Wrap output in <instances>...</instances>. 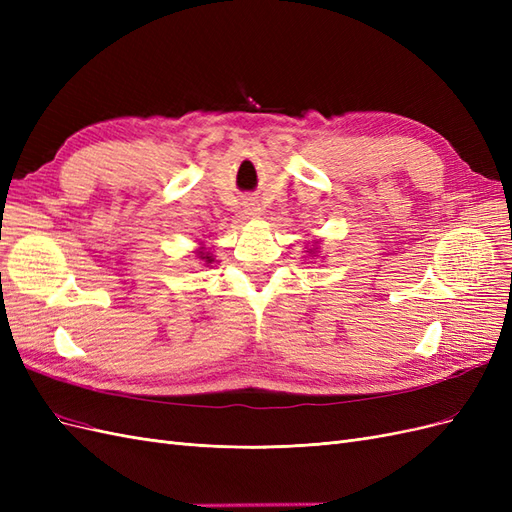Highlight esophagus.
I'll use <instances>...</instances> for the list:
<instances>
[{
	"mask_svg": "<svg viewBox=\"0 0 512 512\" xmlns=\"http://www.w3.org/2000/svg\"><path fill=\"white\" fill-rule=\"evenodd\" d=\"M245 213L252 215V218H256V215H260V207L256 203H247L245 205Z\"/></svg>",
	"mask_w": 512,
	"mask_h": 512,
	"instance_id": "obj_1",
	"label": "esophagus"
}]
</instances>
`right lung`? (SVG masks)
Segmentation results:
<instances>
[{"instance_id":"obj_1","label":"right lung","mask_w":512,"mask_h":512,"mask_svg":"<svg viewBox=\"0 0 512 512\" xmlns=\"http://www.w3.org/2000/svg\"><path fill=\"white\" fill-rule=\"evenodd\" d=\"M196 256H198L200 260H205V265H211V262H213V256H211L209 252H205V250H203V247H200V250L196 252Z\"/></svg>"}]
</instances>
